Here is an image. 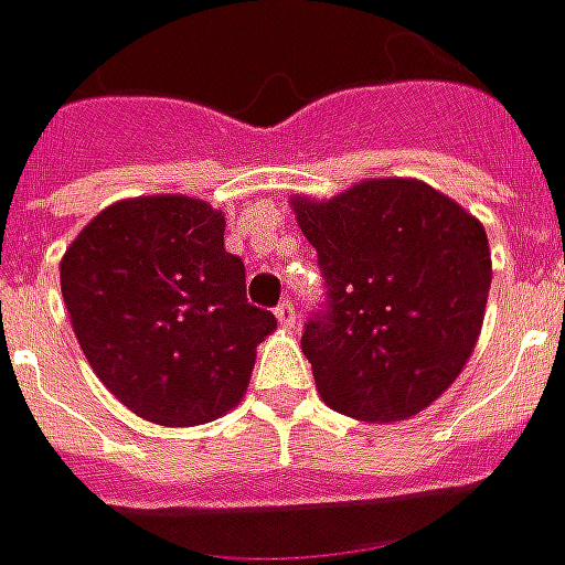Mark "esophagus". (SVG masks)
Returning a JSON list of instances; mask_svg holds the SVG:
<instances>
[{
	"instance_id": "obj_1",
	"label": "esophagus",
	"mask_w": 565,
	"mask_h": 565,
	"mask_svg": "<svg viewBox=\"0 0 565 565\" xmlns=\"http://www.w3.org/2000/svg\"><path fill=\"white\" fill-rule=\"evenodd\" d=\"M276 320H279V327L282 330H295V320H298V311H295V305L286 298L279 308H276Z\"/></svg>"
}]
</instances>
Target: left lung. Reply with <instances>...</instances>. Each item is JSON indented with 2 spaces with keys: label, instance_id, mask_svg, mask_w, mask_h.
<instances>
[{
  "label": "left lung",
  "instance_id": "obj_1",
  "mask_svg": "<svg viewBox=\"0 0 565 565\" xmlns=\"http://www.w3.org/2000/svg\"><path fill=\"white\" fill-rule=\"evenodd\" d=\"M292 206L327 286L301 337L320 399L371 424L424 412L462 374L484 323V226L418 179Z\"/></svg>",
  "mask_w": 565,
  "mask_h": 565
}]
</instances>
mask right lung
<instances>
[{
	"label": "right lung",
	"mask_w": 565,
	"mask_h": 565,
	"mask_svg": "<svg viewBox=\"0 0 565 565\" xmlns=\"http://www.w3.org/2000/svg\"><path fill=\"white\" fill-rule=\"evenodd\" d=\"M226 216L185 194L106 206L68 245L58 282L77 345L138 418L206 424L248 390L276 317L245 298Z\"/></svg>",
	"instance_id": "right-lung-1"
}]
</instances>
